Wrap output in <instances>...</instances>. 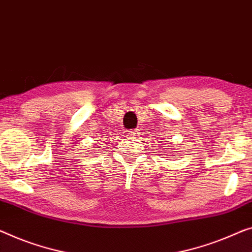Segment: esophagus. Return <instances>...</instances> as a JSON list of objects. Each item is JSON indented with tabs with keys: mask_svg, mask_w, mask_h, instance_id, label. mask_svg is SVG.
I'll return each mask as SVG.
<instances>
[{
	"mask_svg": "<svg viewBox=\"0 0 252 252\" xmlns=\"http://www.w3.org/2000/svg\"><path fill=\"white\" fill-rule=\"evenodd\" d=\"M139 134H140V132H139V130H138V129H137V130H134V131H130V132H129V136H130V138H133V139L138 138V137H139Z\"/></svg>",
	"mask_w": 252,
	"mask_h": 252,
	"instance_id": "34e87169",
	"label": "esophagus"
}]
</instances>
